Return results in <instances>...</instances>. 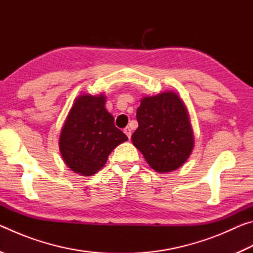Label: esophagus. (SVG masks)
Instances as JSON below:
<instances>
[{
	"mask_svg": "<svg viewBox=\"0 0 253 253\" xmlns=\"http://www.w3.org/2000/svg\"><path fill=\"white\" fill-rule=\"evenodd\" d=\"M124 132H125L128 138H130V136H131V129H130L129 127H125V128H124Z\"/></svg>",
	"mask_w": 253,
	"mask_h": 253,
	"instance_id": "1",
	"label": "esophagus"
}]
</instances>
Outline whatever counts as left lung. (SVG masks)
<instances>
[{"mask_svg":"<svg viewBox=\"0 0 253 253\" xmlns=\"http://www.w3.org/2000/svg\"><path fill=\"white\" fill-rule=\"evenodd\" d=\"M136 118L138 128L131 142L154 170L173 172L188 160L194 135L186 106L176 92L143 97Z\"/></svg>","mask_w":253,"mask_h":253,"instance_id":"left-lung-1","label":"left lung"}]
</instances>
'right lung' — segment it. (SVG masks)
Here are the masks:
<instances>
[{
  "label": "right lung",
  "mask_w": 253,
  "mask_h": 253,
  "mask_svg": "<svg viewBox=\"0 0 253 253\" xmlns=\"http://www.w3.org/2000/svg\"><path fill=\"white\" fill-rule=\"evenodd\" d=\"M106 96L83 93L75 99L59 137L60 153L68 168L91 176L104 168L109 154L127 136L115 126L105 108Z\"/></svg>",
  "instance_id": "add662e5"
}]
</instances>
